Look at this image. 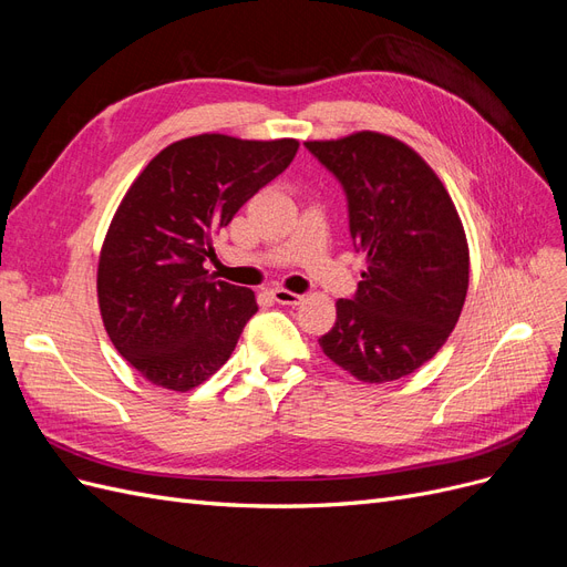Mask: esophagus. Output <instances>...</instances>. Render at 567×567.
I'll return each mask as SVG.
<instances>
[{"label": "esophagus", "mask_w": 567, "mask_h": 567, "mask_svg": "<svg viewBox=\"0 0 567 567\" xmlns=\"http://www.w3.org/2000/svg\"><path fill=\"white\" fill-rule=\"evenodd\" d=\"M271 298L279 305H300L302 302L300 293H293V290H286V288H271Z\"/></svg>", "instance_id": "esophagus-1"}]
</instances>
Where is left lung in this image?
I'll return each mask as SVG.
<instances>
[{
    "label": "left lung",
    "mask_w": 567,
    "mask_h": 567,
    "mask_svg": "<svg viewBox=\"0 0 567 567\" xmlns=\"http://www.w3.org/2000/svg\"><path fill=\"white\" fill-rule=\"evenodd\" d=\"M348 196L350 236L367 271L336 302L319 338L364 383L414 373L450 338L468 290V244L447 188L414 148L381 132L305 142Z\"/></svg>",
    "instance_id": "obj_1"
}]
</instances>
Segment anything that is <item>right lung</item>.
<instances>
[{"mask_svg": "<svg viewBox=\"0 0 567 567\" xmlns=\"http://www.w3.org/2000/svg\"><path fill=\"white\" fill-rule=\"evenodd\" d=\"M296 140L198 134L169 144L132 182L99 255L96 293L115 350L146 381L186 392L231 357L257 312L250 288L203 267L213 236L279 177Z\"/></svg>", "mask_w": 567, "mask_h": 567, "instance_id": "right-lung-1", "label": "right lung"}]
</instances>
